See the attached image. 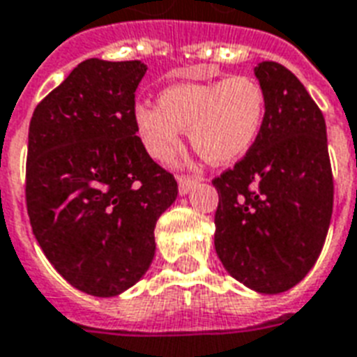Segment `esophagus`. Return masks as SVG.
Wrapping results in <instances>:
<instances>
[{"mask_svg":"<svg viewBox=\"0 0 357 357\" xmlns=\"http://www.w3.org/2000/svg\"><path fill=\"white\" fill-rule=\"evenodd\" d=\"M198 183L197 178H192V176H179L178 178V187H179V195H187L195 185Z\"/></svg>","mask_w":357,"mask_h":357,"instance_id":"34e87169","label":"esophagus"}]
</instances>
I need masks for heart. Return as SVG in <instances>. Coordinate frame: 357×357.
I'll use <instances>...</instances> for the list:
<instances>
[{"instance_id": "obj_1", "label": "heart", "mask_w": 357, "mask_h": 357, "mask_svg": "<svg viewBox=\"0 0 357 357\" xmlns=\"http://www.w3.org/2000/svg\"><path fill=\"white\" fill-rule=\"evenodd\" d=\"M266 121L262 84L249 75L225 80L181 82L167 88L159 105L135 106V125L144 148L165 162L181 146L189 129L192 148L213 165L241 159Z\"/></svg>"}]
</instances>
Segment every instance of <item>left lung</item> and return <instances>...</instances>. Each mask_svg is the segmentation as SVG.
<instances>
[{
	"label": "left lung",
	"instance_id": "obj_1",
	"mask_svg": "<svg viewBox=\"0 0 357 357\" xmlns=\"http://www.w3.org/2000/svg\"><path fill=\"white\" fill-rule=\"evenodd\" d=\"M255 75L266 121L245 157L213 179L215 251L236 281L260 294L287 292L311 271L333 211L326 121L303 84L275 61Z\"/></svg>",
	"mask_w": 357,
	"mask_h": 357
}]
</instances>
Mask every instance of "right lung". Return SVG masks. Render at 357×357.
Here are the masks:
<instances>
[{
  "instance_id": "obj_1",
  "label": "right lung",
  "mask_w": 357,
  "mask_h": 357,
  "mask_svg": "<svg viewBox=\"0 0 357 357\" xmlns=\"http://www.w3.org/2000/svg\"><path fill=\"white\" fill-rule=\"evenodd\" d=\"M142 61L86 59L35 108L27 136L26 206L35 239L65 281L110 298L142 279L155 225L178 181L135 125Z\"/></svg>"
}]
</instances>
